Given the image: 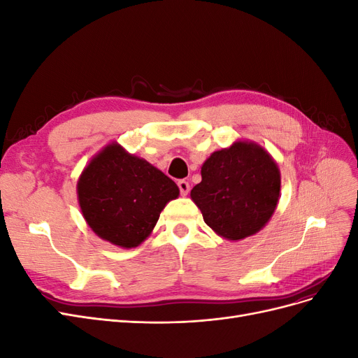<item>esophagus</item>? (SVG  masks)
Instances as JSON below:
<instances>
[{"label": "esophagus", "instance_id": "34e87169", "mask_svg": "<svg viewBox=\"0 0 358 358\" xmlns=\"http://www.w3.org/2000/svg\"><path fill=\"white\" fill-rule=\"evenodd\" d=\"M178 187H179V189H180V194H182L183 197H185L187 194L189 192V183H188L185 179L179 180V182H178Z\"/></svg>", "mask_w": 358, "mask_h": 358}]
</instances>
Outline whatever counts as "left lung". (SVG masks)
<instances>
[{"mask_svg": "<svg viewBox=\"0 0 358 358\" xmlns=\"http://www.w3.org/2000/svg\"><path fill=\"white\" fill-rule=\"evenodd\" d=\"M279 191L280 173L267 150L252 142H234L204 161L191 199L216 234L241 241L272 218Z\"/></svg>", "mask_w": 358, "mask_h": 358, "instance_id": "1", "label": "left lung"}]
</instances>
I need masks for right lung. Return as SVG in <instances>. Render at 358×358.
I'll list each match as a JSON object with an SVG mask.
<instances>
[{
	"label": "right lung",
	"mask_w": 358,
	"mask_h": 358,
	"mask_svg": "<svg viewBox=\"0 0 358 358\" xmlns=\"http://www.w3.org/2000/svg\"><path fill=\"white\" fill-rule=\"evenodd\" d=\"M178 196L179 188L169 176L117 143L96 154L78 182L85 221L96 236L121 248L142 243L161 210Z\"/></svg>",
	"instance_id": "right-lung-1"
}]
</instances>
